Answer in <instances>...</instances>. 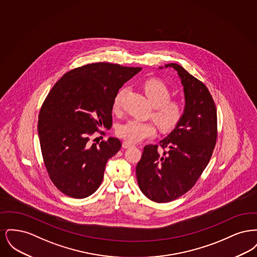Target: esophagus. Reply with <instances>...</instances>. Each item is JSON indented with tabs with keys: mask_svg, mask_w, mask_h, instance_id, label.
I'll use <instances>...</instances> for the list:
<instances>
[{
	"mask_svg": "<svg viewBox=\"0 0 257 257\" xmlns=\"http://www.w3.org/2000/svg\"><path fill=\"white\" fill-rule=\"evenodd\" d=\"M133 147V144H131V143H129V142H123V148H129V147Z\"/></svg>",
	"mask_w": 257,
	"mask_h": 257,
	"instance_id": "esophagus-1",
	"label": "esophagus"
}]
</instances>
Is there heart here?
<instances>
[{"label": "heart", "mask_w": 257, "mask_h": 257, "mask_svg": "<svg viewBox=\"0 0 257 257\" xmlns=\"http://www.w3.org/2000/svg\"><path fill=\"white\" fill-rule=\"evenodd\" d=\"M144 89L150 103L154 106L153 116L164 130L173 129L180 122L183 116L182 103L177 100H170L171 91L169 87L159 80H148ZM124 91L120 90L113 100V109H117ZM116 134L130 143H139L147 138H152L157 134V126L152 121H143L130 119L120 124L116 129Z\"/></svg>", "instance_id": "heart-1"}]
</instances>
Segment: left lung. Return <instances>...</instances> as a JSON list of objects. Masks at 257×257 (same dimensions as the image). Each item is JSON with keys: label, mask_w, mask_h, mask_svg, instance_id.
I'll return each mask as SVG.
<instances>
[{"label": "left lung", "mask_w": 257, "mask_h": 257, "mask_svg": "<svg viewBox=\"0 0 257 257\" xmlns=\"http://www.w3.org/2000/svg\"><path fill=\"white\" fill-rule=\"evenodd\" d=\"M173 68L183 86L184 113L170 134L157 146L145 147L136 168L139 187L152 201L170 202L196 184L212 156L217 140V110L207 87L177 63ZM160 66L159 69H163Z\"/></svg>", "instance_id": "1"}]
</instances>
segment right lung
<instances>
[{
	"mask_svg": "<svg viewBox=\"0 0 257 257\" xmlns=\"http://www.w3.org/2000/svg\"><path fill=\"white\" fill-rule=\"evenodd\" d=\"M141 70L90 63L64 74L51 89L39 112L38 137L50 178L64 195L84 198L100 186L121 143L110 137L97 146L89 137L98 128L110 129L118 89Z\"/></svg>",
	"mask_w": 257,
	"mask_h": 257,
	"instance_id": "add662e5",
	"label": "right lung"
}]
</instances>
